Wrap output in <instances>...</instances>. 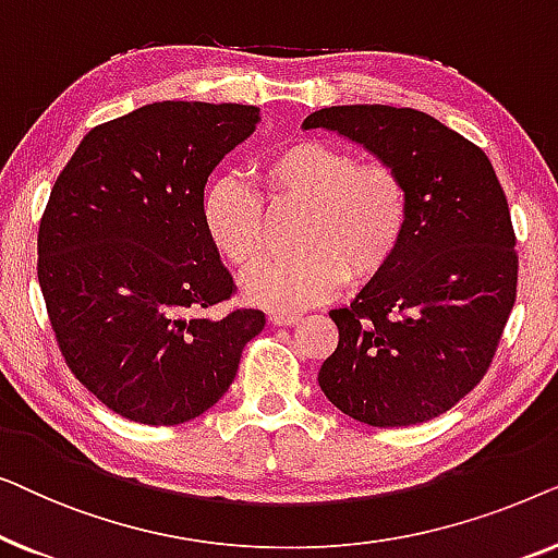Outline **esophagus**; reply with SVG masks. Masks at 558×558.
Returning a JSON list of instances; mask_svg holds the SVG:
<instances>
[{
	"instance_id": "34e87169",
	"label": "esophagus",
	"mask_w": 558,
	"mask_h": 558,
	"mask_svg": "<svg viewBox=\"0 0 558 558\" xmlns=\"http://www.w3.org/2000/svg\"><path fill=\"white\" fill-rule=\"evenodd\" d=\"M300 315L296 312H269V323L271 325H279V327H287V325H294Z\"/></svg>"
}]
</instances>
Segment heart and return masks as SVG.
Here are the masks:
<instances>
[{
  "instance_id": "heart-1",
  "label": "heart",
  "mask_w": 558,
  "mask_h": 558,
  "mask_svg": "<svg viewBox=\"0 0 558 558\" xmlns=\"http://www.w3.org/2000/svg\"><path fill=\"white\" fill-rule=\"evenodd\" d=\"M271 205H307L292 258L258 264L243 279L254 304L300 310L345 284H365L393 262L411 223V190L384 159L357 162L327 142L287 144L258 167ZM205 233L220 256L246 271L264 254V203L246 182L220 178L203 197Z\"/></svg>"
}]
</instances>
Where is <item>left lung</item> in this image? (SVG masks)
<instances>
[{"label":"left lung","instance_id":"obj_1","mask_svg":"<svg viewBox=\"0 0 558 558\" xmlns=\"http://www.w3.org/2000/svg\"><path fill=\"white\" fill-rule=\"evenodd\" d=\"M302 126L363 144L411 190L399 254L350 307L330 312L340 340L319 388L363 424L429 422L483 380L515 304L506 193L485 151L424 111L330 106Z\"/></svg>","mask_w":558,"mask_h":558}]
</instances>
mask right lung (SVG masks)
Instances as JSON below:
<instances>
[{"instance_id":"obj_1","label":"right lung","mask_w":558,"mask_h":558,"mask_svg":"<svg viewBox=\"0 0 558 558\" xmlns=\"http://www.w3.org/2000/svg\"><path fill=\"white\" fill-rule=\"evenodd\" d=\"M241 104L162 101L98 124L58 174L37 231V281L73 376L129 422L174 426L233 384L264 330L203 226L205 182L256 129Z\"/></svg>"}]
</instances>
